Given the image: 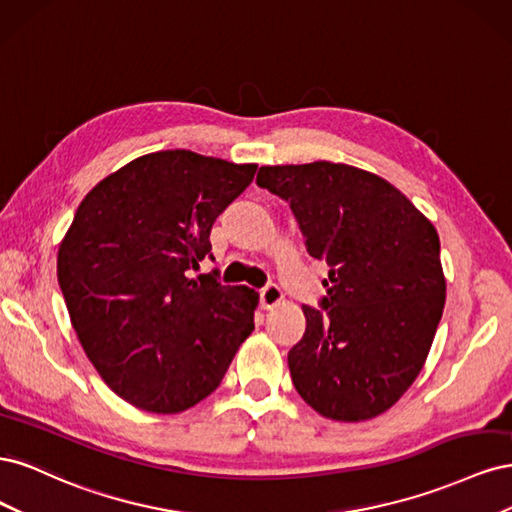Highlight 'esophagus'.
<instances>
[{
	"instance_id": "esophagus-1",
	"label": "esophagus",
	"mask_w": 512,
	"mask_h": 512,
	"mask_svg": "<svg viewBox=\"0 0 512 512\" xmlns=\"http://www.w3.org/2000/svg\"><path fill=\"white\" fill-rule=\"evenodd\" d=\"M284 299V292H282V288L277 286V284H267L265 288L260 290V305L265 307V309H271V307H275L277 303H280Z\"/></svg>"
}]
</instances>
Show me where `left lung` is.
<instances>
[{
    "instance_id": "left-lung-1",
    "label": "left lung",
    "mask_w": 512,
    "mask_h": 512,
    "mask_svg": "<svg viewBox=\"0 0 512 512\" xmlns=\"http://www.w3.org/2000/svg\"><path fill=\"white\" fill-rule=\"evenodd\" d=\"M256 183L290 205L327 297L303 305L288 352L294 389L333 421H367L408 391L429 354L446 282L433 224L389 181L348 164L262 166Z\"/></svg>"
}]
</instances>
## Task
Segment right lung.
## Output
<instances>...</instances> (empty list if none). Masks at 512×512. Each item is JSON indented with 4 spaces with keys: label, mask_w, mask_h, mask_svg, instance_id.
Listing matches in <instances>:
<instances>
[{
    "label": "right lung",
    "mask_w": 512,
    "mask_h": 512,
    "mask_svg": "<svg viewBox=\"0 0 512 512\" xmlns=\"http://www.w3.org/2000/svg\"><path fill=\"white\" fill-rule=\"evenodd\" d=\"M188 149L149 153L100 181L59 247L72 327L102 380L128 404L175 414L218 389L254 331L258 292L218 271L211 226L256 175Z\"/></svg>",
    "instance_id": "1"
}]
</instances>
